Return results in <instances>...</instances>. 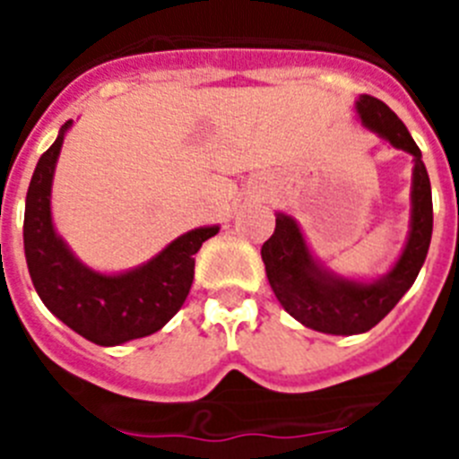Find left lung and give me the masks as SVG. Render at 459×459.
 <instances>
[{"label": "left lung", "mask_w": 459, "mask_h": 459, "mask_svg": "<svg viewBox=\"0 0 459 459\" xmlns=\"http://www.w3.org/2000/svg\"><path fill=\"white\" fill-rule=\"evenodd\" d=\"M354 109L368 131L413 158L409 232L391 269L377 278L338 273L312 253L301 225L285 211H275V232L262 246L266 278L280 306L303 326L328 335L366 333L386 317L413 285L432 238V188L419 144L384 100L360 93Z\"/></svg>", "instance_id": "1"}]
</instances>
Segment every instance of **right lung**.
I'll list each match as a JSON object with an SVG mask.
<instances>
[{
	"label": "right lung",
	"instance_id": "add662e5",
	"mask_svg": "<svg viewBox=\"0 0 459 459\" xmlns=\"http://www.w3.org/2000/svg\"><path fill=\"white\" fill-rule=\"evenodd\" d=\"M71 128L68 119L36 163L24 200V257L36 294L59 322L89 342L117 347L156 333L177 315L193 285L195 253L221 225L195 227L133 269L108 273L84 264L52 221V181Z\"/></svg>",
	"mask_w": 459,
	"mask_h": 459
}]
</instances>
